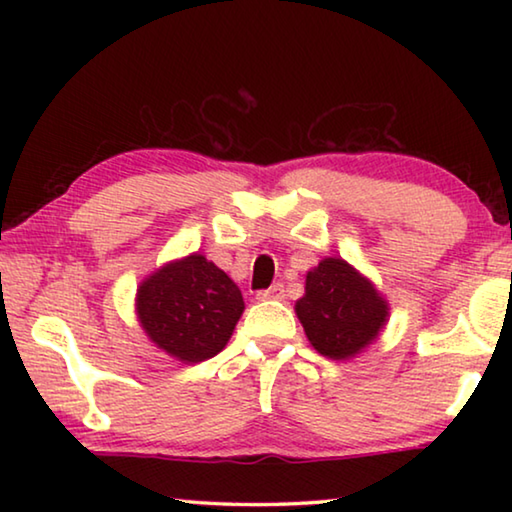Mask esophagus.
Here are the masks:
<instances>
[{"label": "esophagus", "mask_w": 512, "mask_h": 512, "mask_svg": "<svg viewBox=\"0 0 512 512\" xmlns=\"http://www.w3.org/2000/svg\"><path fill=\"white\" fill-rule=\"evenodd\" d=\"M284 298V284H273L271 289L257 291V300H282Z\"/></svg>", "instance_id": "obj_1"}]
</instances>
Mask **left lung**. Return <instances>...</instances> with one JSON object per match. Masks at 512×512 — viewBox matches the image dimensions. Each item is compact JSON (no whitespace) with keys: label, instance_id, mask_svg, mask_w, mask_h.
Here are the masks:
<instances>
[{"label":"left lung","instance_id":"1","mask_svg":"<svg viewBox=\"0 0 512 512\" xmlns=\"http://www.w3.org/2000/svg\"><path fill=\"white\" fill-rule=\"evenodd\" d=\"M296 314L314 350L329 359H352L384 329L388 302L345 259L325 257L307 273Z\"/></svg>","mask_w":512,"mask_h":512}]
</instances>
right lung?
Returning a JSON list of instances; mask_svg holds the SVG:
<instances>
[{
  "label": "right lung",
  "mask_w": 512,
  "mask_h": 512,
  "mask_svg": "<svg viewBox=\"0 0 512 512\" xmlns=\"http://www.w3.org/2000/svg\"><path fill=\"white\" fill-rule=\"evenodd\" d=\"M137 320L162 352L183 363L219 354L244 314L235 282L203 255H187L153 271L137 289Z\"/></svg>",
  "instance_id": "1"
}]
</instances>
